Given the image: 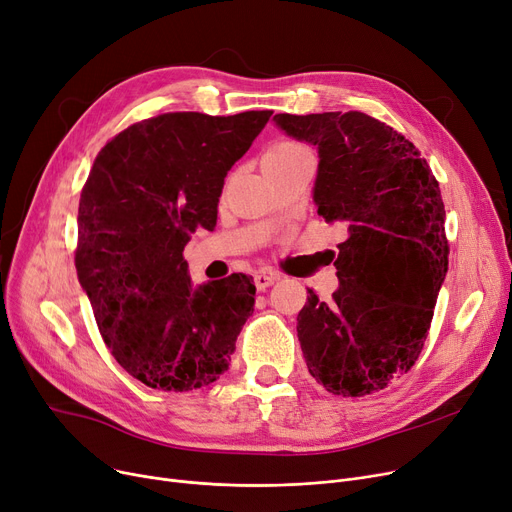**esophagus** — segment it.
<instances>
[{
  "label": "esophagus",
  "mask_w": 512,
  "mask_h": 512,
  "mask_svg": "<svg viewBox=\"0 0 512 512\" xmlns=\"http://www.w3.org/2000/svg\"><path fill=\"white\" fill-rule=\"evenodd\" d=\"M253 280H255L257 290H265V288H270L272 284H276V282L280 280V276H276V274H265V272H257V274L253 276Z\"/></svg>",
  "instance_id": "obj_1"
}]
</instances>
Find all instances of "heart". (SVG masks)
<instances>
[{"mask_svg": "<svg viewBox=\"0 0 512 512\" xmlns=\"http://www.w3.org/2000/svg\"><path fill=\"white\" fill-rule=\"evenodd\" d=\"M301 159H311V151L299 141L284 139L267 147L261 161H263V168H284Z\"/></svg>", "mask_w": 512, "mask_h": 512, "instance_id": "heart-1", "label": "heart"}]
</instances>
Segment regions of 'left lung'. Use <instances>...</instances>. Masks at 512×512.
I'll return each instance as SVG.
<instances>
[{
  "label": "left lung",
  "instance_id": "8db88e82",
  "mask_svg": "<svg viewBox=\"0 0 512 512\" xmlns=\"http://www.w3.org/2000/svg\"><path fill=\"white\" fill-rule=\"evenodd\" d=\"M274 120L317 147V213L346 232L332 301L309 290L297 317L309 373L338 396L380 392L419 359L448 272L438 180L409 139L363 112Z\"/></svg>",
  "mask_w": 512,
  "mask_h": 512
}]
</instances>
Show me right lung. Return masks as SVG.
I'll list each match as a JSON object with an SVG mask.
<instances>
[{
	"mask_svg": "<svg viewBox=\"0 0 512 512\" xmlns=\"http://www.w3.org/2000/svg\"><path fill=\"white\" fill-rule=\"evenodd\" d=\"M272 114H161L116 134L93 161L74 265L103 342L149 388L188 392L220 380L253 315L251 276L195 290L182 251L197 228L215 226L228 170Z\"/></svg>",
	"mask_w": 512,
	"mask_h": 512,
	"instance_id": "1",
	"label": "right lung"
}]
</instances>
